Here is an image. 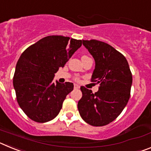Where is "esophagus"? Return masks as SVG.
I'll list each match as a JSON object with an SVG mask.
<instances>
[{"instance_id":"esophagus-1","label":"esophagus","mask_w":151,"mask_h":151,"mask_svg":"<svg viewBox=\"0 0 151 151\" xmlns=\"http://www.w3.org/2000/svg\"><path fill=\"white\" fill-rule=\"evenodd\" d=\"M80 88V86L78 85H77V84H75L74 85V88H76V89H78V88Z\"/></svg>"}]
</instances>
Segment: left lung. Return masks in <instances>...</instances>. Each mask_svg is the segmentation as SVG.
I'll return each mask as SVG.
<instances>
[{"label":"left lung","instance_id":"8db88e82","mask_svg":"<svg viewBox=\"0 0 151 151\" xmlns=\"http://www.w3.org/2000/svg\"><path fill=\"white\" fill-rule=\"evenodd\" d=\"M95 62L91 80L100 84L94 94L81 87L78 110L83 120L93 126L113 122L122 113L130 97L132 75L127 60L110 45L97 40H82Z\"/></svg>","mask_w":151,"mask_h":151}]
</instances>
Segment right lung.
I'll return each mask as SVG.
<instances>
[{
  "instance_id": "obj_1",
  "label": "right lung",
  "mask_w": 151,
  "mask_h": 151,
  "mask_svg": "<svg viewBox=\"0 0 151 151\" xmlns=\"http://www.w3.org/2000/svg\"><path fill=\"white\" fill-rule=\"evenodd\" d=\"M82 42L61 35L47 36L21 54L16 66L13 87L19 105L31 119L43 123L59 114L66 95L73 90V84L54 83L53 80Z\"/></svg>"
}]
</instances>
